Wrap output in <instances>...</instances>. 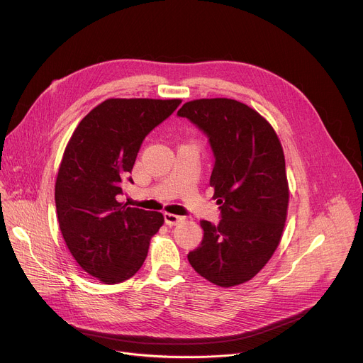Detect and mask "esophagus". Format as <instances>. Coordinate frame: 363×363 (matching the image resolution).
<instances>
[{
  "mask_svg": "<svg viewBox=\"0 0 363 363\" xmlns=\"http://www.w3.org/2000/svg\"><path fill=\"white\" fill-rule=\"evenodd\" d=\"M164 220H165V224L171 227V225H177V224H179L184 218H182V217H179V216H175V214L165 213V214H164Z\"/></svg>",
  "mask_w": 363,
  "mask_h": 363,
  "instance_id": "34e87169",
  "label": "esophagus"
}]
</instances>
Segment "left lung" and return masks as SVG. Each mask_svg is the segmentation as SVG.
I'll return each instance as SVG.
<instances>
[{
  "mask_svg": "<svg viewBox=\"0 0 363 363\" xmlns=\"http://www.w3.org/2000/svg\"><path fill=\"white\" fill-rule=\"evenodd\" d=\"M178 116L208 138L210 185L221 211L217 225L201 221L203 237L188 262L217 286L245 283L267 264L283 234L289 185L281 143L260 113L233 99L186 101Z\"/></svg>",
  "mask_w": 363,
  "mask_h": 363,
  "instance_id": "8db88e82",
  "label": "left lung"
}]
</instances>
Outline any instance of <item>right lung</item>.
I'll return each mask as SVG.
<instances>
[{
  "label": "right lung",
  "instance_id": "obj_1",
  "mask_svg": "<svg viewBox=\"0 0 363 363\" xmlns=\"http://www.w3.org/2000/svg\"><path fill=\"white\" fill-rule=\"evenodd\" d=\"M179 99H108L73 132L56 181L60 231L79 266L106 284L142 267L149 241L164 224L161 213L121 203L123 181L147 133L168 119Z\"/></svg>",
  "mask_w": 363,
  "mask_h": 363
}]
</instances>
